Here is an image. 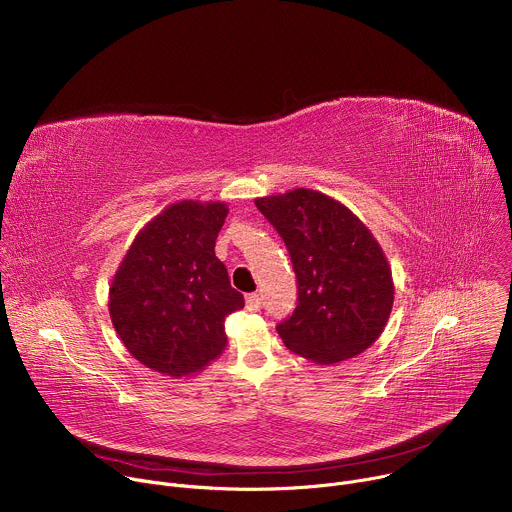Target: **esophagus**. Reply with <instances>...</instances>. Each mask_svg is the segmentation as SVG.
<instances>
[{
  "instance_id": "1",
  "label": "esophagus",
  "mask_w": 512,
  "mask_h": 512,
  "mask_svg": "<svg viewBox=\"0 0 512 512\" xmlns=\"http://www.w3.org/2000/svg\"><path fill=\"white\" fill-rule=\"evenodd\" d=\"M245 304H247V310L249 312H257L261 308V298L259 294H247L245 296Z\"/></svg>"
}]
</instances>
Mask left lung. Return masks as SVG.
<instances>
[{"label": "left lung", "instance_id": "1", "mask_svg": "<svg viewBox=\"0 0 512 512\" xmlns=\"http://www.w3.org/2000/svg\"><path fill=\"white\" fill-rule=\"evenodd\" d=\"M255 204L285 241L298 277V306L277 326L283 344L316 364H336L377 342L395 283L371 229L348 206L310 188Z\"/></svg>", "mask_w": 512, "mask_h": 512}]
</instances>
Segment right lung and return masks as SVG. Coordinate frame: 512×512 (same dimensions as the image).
I'll return each instance as SVG.
<instances>
[{
  "label": "right lung",
  "instance_id": "1",
  "mask_svg": "<svg viewBox=\"0 0 512 512\" xmlns=\"http://www.w3.org/2000/svg\"><path fill=\"white\" fill-rule=\"evenodd\" d=\"M229 206L180 200L135 235L109 287V316L127 352L172 379L192 377L227 348L225 320L245 306L214 255Z\"/></svg>",
  "mask_w": 512,
  "mask_h": 512
}]
</instances>
